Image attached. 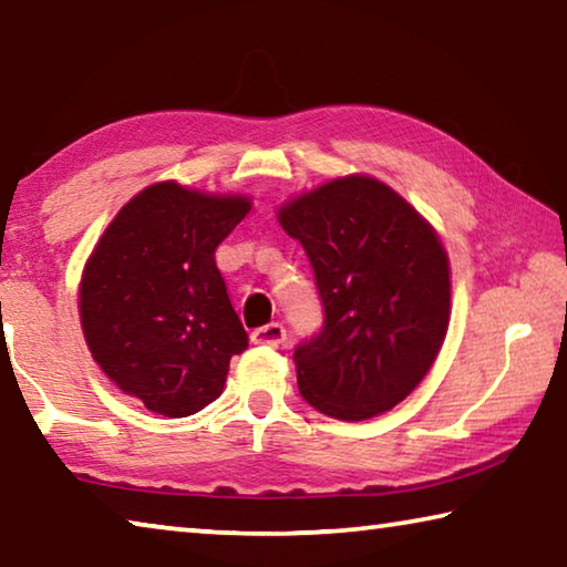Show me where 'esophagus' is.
<instances>
[{
	"label": "esophagus",
	"mask_w": 567,
	"mask_h": 567,
	"mask_svg": "<svg viewBox=\"0 0 567 567\" xmlns=\"http://www.w3.org/2000/svg\"><path fill=\"white\" fill-rule=\"evenodd\" d=\"M287 338V332L280 322H270V324H262V328L252 330V342L255 344H267V348H277V344H282Z\"/></svg>",
	"instance_id": "esophagus-1"
}]
</instances>
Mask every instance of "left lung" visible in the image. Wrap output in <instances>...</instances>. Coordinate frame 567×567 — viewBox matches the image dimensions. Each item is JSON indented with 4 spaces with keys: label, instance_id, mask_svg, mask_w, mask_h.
<instances>
[{
    "label": "left lung",
    "instance_id": "8db88e82",
    "mask_svg": "<svg viewBox=\"0 0 567 567\" xmlns=\"http://www.w3.org/2000/svg\"><path fill=\"white\" fill-rule=\"evenodd\" d=\"M315 270L324 324L297 344L300 395L358 422L415 390L450 324V262L435 227L370 175L338 177L277 209Z\"/></svg>",
    "mask_w": 567,
    "mask_h": 567
}]
</instances>
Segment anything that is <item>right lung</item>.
Instances as JSON below:
<instances>
[{"label":"right lung","instance_id":"1","mask_svg":"<svg viewBox=\"0 0 567 567\" xmlns=\"http://www.w3.org/2000/svg\"><path fill=\"white\" fill-rule=\"evenodd\" d=\"M249 207L245 195L157 182L114 215L84 265L80 320L92 358L157 415L207 408L247 348L215 249Z\"/></svg>","mask_w":567,"mask_h":567}]
</instances>
